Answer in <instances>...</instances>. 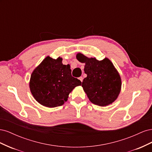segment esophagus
Returning a JSON list of instances; mask_svg holds the SVG:
<instances>
[{"label":"esophagus","mask_w":152,"mask_h":152,"mask_svg":"<svg viewBox=\"0 0 152 152\" xmlns=\"http://www.w3.org/2000/svg\"><path fill=\"white\" fill-rule=\"evenodd\" d=\"M79 79L81 82H82V81H83V77H80Z\"/></svg>","instance_id":"34e87169"}]
</instances>
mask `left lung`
<instances>
[{
	"instance_id": "1",
	"label": "left lung",
	"mask_w": 152,
	"mask_h": 152,
	"mask_svg": "<svg viewBox=\"0 0 152 152\" xmlns=\"http://www.w3.org/2000/svg\"><path fill=\"white\" fill-rule=\"evenodd\" d=\"M78 61L85 63L87 77L82 86L91 103L106 107L115 101L121 89V79L113 63L108 58L102 61L89 58L81 53L76 56Z\"/></svg>"
}]
</instances>
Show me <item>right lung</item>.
Listing matches in <instances>:
<instances>
[{"mask_svg": "<svg viewBox=\"0 0 152 152\" xmlns=\"http://www.w3.org/2000/svg\"><path fill=\"white\" fill-rule=\"evenodd\" d=\"M71 72L70 66L63 65L61 58H45L30 77V91L37 102L49 108L63 105L72 91L81 86V81Z\"/></svg>", "mask_w": 152, "mask_h": 152, "instance_id": "1", "label": "right lung"}]
</instances>
